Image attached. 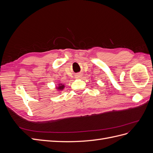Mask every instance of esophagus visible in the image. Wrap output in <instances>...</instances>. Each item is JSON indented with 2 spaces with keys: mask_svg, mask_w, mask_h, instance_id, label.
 Masks as SVG:
<instances>
[{
  "mask_svg": "<svg viewBox=\"0 0 153 153\" xmlns=\"http://www.w3.org/2000/svg\"><path fill=\"white\" fill-rule=\"evenodd\" d=\"M77 77H79V76H77Z\"/></svg>",
  "mask_w": 153,
  "mask_h": 153,
  "instance_id": "1",
  "label": "esophagus"
}]
</instances>
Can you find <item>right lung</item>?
Returning <instances> with one entry per match:
<instances>
[{
  "instance_id": "1",
  "label": "right lung",
  "mask_w": 153,
  "mask_h": 153,
  "mask_svg": "<svg viewBox=\"0 0 153 153\" xmlns=\"http://www.w3.org/2000/svg\"><path fill=\"white\" fill-rule=\"evenodd\" d=\"M64 87H65V85H64V84L59 83V84H58V85L56 87L55 89H57V91H61L64 89Z\"/></svg>"
}]
</instances>
